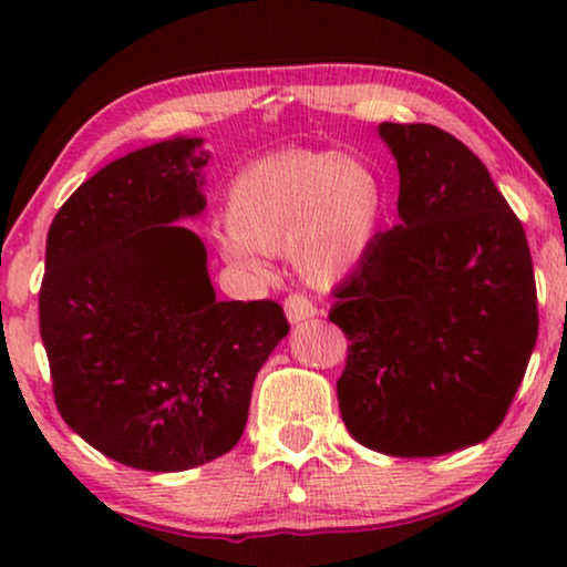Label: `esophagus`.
Listing matches in <instances>:
<instances>
[{"instance_id": "esophagus-1", "label": "esophagus", "mask_w": 567, "mask_h": 567, "mask_svg": "<svg viewBox=\"0 0 567 567\" xmlns=\"http://www.w3.org/2000/svg\"><path fill=\"white\" fill-rule=\"evenodd\" d=\"M284 312H286V320L291 324H299L309 320V317H315L317 307L307 297H301V293H291V297L284 301Z\"/></svg>"}]
</instances>
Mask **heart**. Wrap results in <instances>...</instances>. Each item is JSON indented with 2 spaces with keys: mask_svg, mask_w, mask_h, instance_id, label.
Returning <instances> with one entry per match:
<instances>
[{
  "mask_svg": "<svg viewBox=\"0 0 567 567\" xmlns=\"http://www.w3.org/2000/svg\"><path fill=\"white\" fill-rule=\"evenodd\" d=\"M386 208L384 181L367 159L286 150L239 169L227 190L219 252L229 266L262 274L260 252L289 250L312 284H332L361 266Z\"/></svg>",
  "mask_w": 567,
  "mask_h": 567,
  "instance_id": "heart-1",
  "label": "heart"
}]
</instances>
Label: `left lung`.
Masks as SVG:
<instances>
[{
  "mask_svg": "<svg viewBox=\"0 0 567 567\" xmlns=\"http://www.w3.org/2000/svg\"><path fill=\"white\" fill-rule=\"evenodd\" d=\"M400 173L398 227L336 291L348 336L338 405L351 436L390 456H439L498 429L537 343L522 221L460 138L382 123Z\"/></svg>",
  "mask_w": 567,
  "mask_h": 567,
  "instance_id": "8db88e82",
  "label": "left lung"
}]
</instances>
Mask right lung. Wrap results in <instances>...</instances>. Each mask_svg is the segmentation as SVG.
I'll return each mask as SVG.
<instances>
[{"label": "right lung", "mask_w": 567, "mask_h": 567, "mask_svg": "<svg viewBox=\"0 0 567 567\" xmlns=\"http://www.w3.org/2000/svg\"><path fill=\"white\" fill-rule=\"evenodd\" d=\"M204 138L128 152L53 216L38 297L53 398L76 436L146 472H183L243 436L252 384L289 332L276 301H219L183 227L206 208Z\"/></svg>", "instance_id": "obj_1"}]
</instances>
